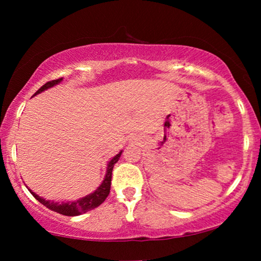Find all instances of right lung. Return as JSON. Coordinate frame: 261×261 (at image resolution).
<instances>
[{
    "label": "right lung",
    "instance_id": "right-lung-1",
    "mask_svg": "<svg viewBox=\"0 0 261 261\" xmlns=\"http://www.w3.org/2000/svg\"><path fill=\"white\" fill-rule=\"evenodd\" d=\"M62 81H63V78H58V80L47 82V83H46L45 85H42V87L39 89V90L35 92L34 95H38L44 90H46V89L55 87V85L60 83ZM121 153H122V151H121L119 154H116L115 156H114V158L109 162L108 167H107L106 177H105V179H103L102 184L99 185V187L96 189L92 194L87 195L85 197H82L80 199H77V201L66 202V203L65 202L59 203V202H55V201H47V199L42 198V197H40V196H38L37 194H34L31 189H28V190L31 191V194L33 195L34 197L41 203V204H44L46 208L51 209V210H53V212L59 213V214H62V215H65V216L82 215V214L90 212V210L97 208V206L101 205L102 203L106 201V198L108 197V195L110 192V184H112V173H113L114 165L119 162Z\"/></svg>",
    "mask_w": 261,
    "mask_h": 261
}]
</instances>
